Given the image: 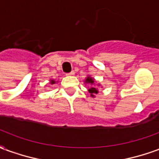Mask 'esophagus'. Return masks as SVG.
<instances>
[{"instance_id": "obj_1", "label": "esophagus", "mask_w": 159, "mask_h": 159, "mask_svg": "<svg viewBox=\"0 0 159 159\" xmlns=\"http://www.w3.org/2000/svg\"><path fill=\"white\" fill-rule=\"evenodd\" d=\"M66 75H68V76H74V75H75V71L72 70V71H70V73H67Z\"/></svg>"}]
</instances>
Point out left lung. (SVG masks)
I'll return each mask as SVG.
<instances>
[{
	"label": "left lung",
	"mask_w": 159,
	"mask_h": 159,
	"mask_svg": "<svg viewBox=\"0 0 159 159\" xmlns=\"http://www.w3.org/2000/svg\"><path fill=\"white\" fill-rule=\"evenodd\" d=\"M85 83H89L90 85H92V86L90 87L89 89V92L90 93V95L92 97H94V94H97L98 93V89H97L96 87L93 86V84H94V79L92 78V77H90V76H88L85 80ZM99 86H100V84H99Z\"/></svg>",
	"instance_id": "obj_1"
}]
</instances>
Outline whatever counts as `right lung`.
<instances>
[{
  "label": "right lung",
  "mask_w": 159,
  "mask_h": 159,
  "mask_svg": "<svg viewBox=\"0 0 159 159\" xmlns=\"http://www.w3.org/2000/svg\"><path fill=\"white\" fill-rule=\"evenodd\" d=\"M56 82L54 81V80H50V83H51V84H54Z\"/></svg>",
  "instance_id": "right-lung-1"
}]
</instances>
